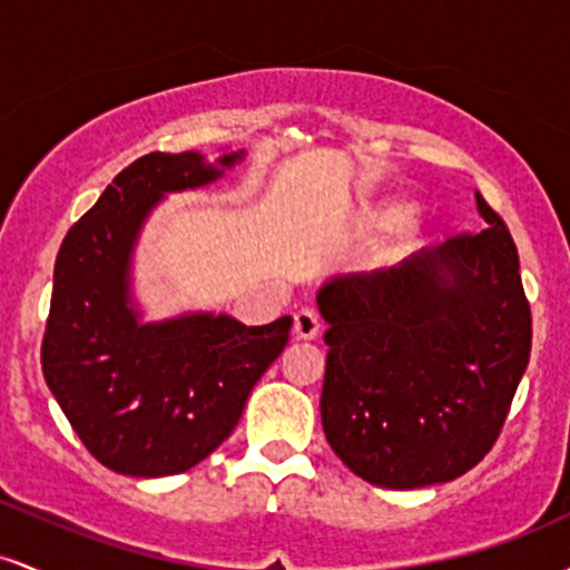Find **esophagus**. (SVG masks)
Masks as SVG:
<instances>
[{"label": "esophagus", "instance_id": "34e87169", "mask_svg": "<svg viewBox=\"0 0 570 570\" xmlns=\"http://www.w3.org/2000/svg\"><path fill=\"white\" fill-rule=\"evenodd\" d=\"M318 330H322V322H318V316L311 307H299L294 313V335H297V340L318 337Z\"/></svg>", "mask_w": 570, "mask_h": 570}]
</instances>
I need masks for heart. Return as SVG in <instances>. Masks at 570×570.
I'll list each match as a JSON object with an SVG mask.
<instances>
[{"label":"heart","instance_id":"obj_1","mask_svg":"<svg viewBox=\"0 0 570 570\" xmlns=\"http://www.w3.org/2000/svg\"><path fill=\"white\" fill-rule=\"evenodd\" d=\"M412 214H415V206L404 198H383L377 200L375 206L367 208V225L370 227H399V240L396 246L391 248L389 257H396V254L407 252L415 240V230H412Z\"/></svg>","mask_w":570,"mask_h":570}]
</instances>
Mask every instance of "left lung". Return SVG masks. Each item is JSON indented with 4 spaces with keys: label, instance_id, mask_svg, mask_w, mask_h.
Listing matches in <instances>:
<instances>
[{
    "label": "left lung",
    "instance_id": "1",
    "mask_svg": "<svg viewBox=\"0 0 570 570\" xmlns=\"http://www.w3.org/2000/svg\"><path fill=\"white\" fill-rule=\"evenodd\" d=\"M485 230L426 246L389 271L335 276L322 423L330 448L377 488L466 474L499 440L531 358V305L507 225L476 193Z\"/></svg>",
    "mask_w": 570,
    "mask_h": 570
}]
</instances>
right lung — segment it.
Masks as SVG:
<instances>
[{
	"instance_id": "right-lung-1",
	"label": "right lung",
	"mask_w": 570,
	"mask_h": 570,
	"mask_svg": "<svg viewBox=\"0 0 570 570\" xmlns=\"http://www.w3.org/2000/svg\"><path fill=\"white\" fill-rule=\"evenodd\" d=\"M244 149L214 163L149 153L115 176L63 238L42 337V372L88 453L128 476L181 474L238 426L246 399L289 343L292 316L246 326L187 313L141 324L130 259L163 195L206 187Z\"/></svg>"
}]
</instances>
